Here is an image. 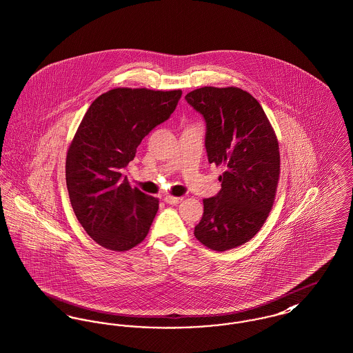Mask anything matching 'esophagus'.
I'll return each instance as SVG.
<instances>
[{
    "label": "esophagus",
    "mask_w": 353,
    "mask_h": 353,
    "mask_svg": "<svg viewBox=\"0 0 353 353\" xmlns=\"http://www.w3.org/2000/svg\"><path fill=\"white\" fill-rule=\"evenodd\" d=\"M164 200H165V203L168 204H170V205H176V204H179V203H181L183 201V197H174V196H165L164 197Z\"/></svg>",
    "instance_id": "obj_1"
}]
</instances>
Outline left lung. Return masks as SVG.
<instances>
[{"label": "left lung", "mask_w": 353, "mask_h": 353, "mask_svg": "<svg viewBox=\"0 0 353 353\" xmlns=\"http://www.w3.org/2000/svg\"><path fill=\"white\" fill-rule=\"evenodd\" d=\"M185 100L205 119L208 161L224 168L221 190L203 200L194 236L212 250L237 248L256 236L273 207L280 179L277 136L261 105L240 88L204 86Z\"/></svg>", "instance_id": "1"}]
</instances>
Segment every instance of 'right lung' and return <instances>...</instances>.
I'll return each instance as SVG.
<instances>
[{
    "label": "right lung",
    "mask_w": 353,
    "mask_h": 353,
    "mask_svg": "<svg viewBox=\"0 0 353 353\" xmlns=\"http://www.w3.org/2000/svg\"><path fill=\"white\" fill-rule=\"evenodd\" d=\"M181 94L180 89L114 88L86 110L66 152L65 176L77 220L101 247L124 252L145 239L159 199L130 188L121 170Z\"/></svg>",
    "instance_id": "1"
}]
</instances>
